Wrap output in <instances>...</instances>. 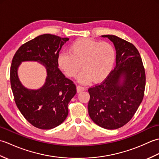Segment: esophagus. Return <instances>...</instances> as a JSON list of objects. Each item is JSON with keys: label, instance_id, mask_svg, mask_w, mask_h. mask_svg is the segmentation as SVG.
<instances>
[{"label": "esophagus", "instance_id": "obj_1", "mask_svg": "<svg viewBox=\"0 0 159 159\" xmlns=\"http://www.w3.org/2000/svg\"><path fill=\"white\" fill-rule=\"evenodd\" d=\"M76 89H77V92L79 93V92H81L83 91H84L85 89V87H83L82 86H80V85H78L76 87Z\"/></svg>", "mask_w": 159, "mask_h": 159}]
</instances>
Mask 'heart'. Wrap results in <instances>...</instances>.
Returning a JSON list of instances; mask_svg holds the SVG:
<instances>
[{"instance_id":"b5f03b06","label":"heart","mask_w":159,"mask_h":159,"mask_svg":"<svg viewBox=\"0 0 159 159\" xmlns=\"http://www.w3.org/2000/svg\"><path fill=\"white\" fill-rule=\"evenodd\" d=\"M68 53L59 55V67L70 78L76 77L82 67L78 80L83 84L104 80L111 73L116 58L111 43L89 38L76 39L69 46Z\"/></svg>"}]
</instances>
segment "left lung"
Segmentation results:
<instances>
[{
    "mask_svg": "<svg viewBox=\"0 0 159 159\" xmlns=\"http://www.w3.org/2000/svg\"><path fill=\"white\" fill-rule=\"evenodd\" d=\"M116 50V65L103 81L88 89V113L99 126L122 127L136 113L143 98L146 73L140 54L133 43L105 35Z\"/></svg>",
    "mask_w": 159,
    "mask_h": 159,
    "instance_id": "obj_1",
    "label": "left lung"
}]
</instances>
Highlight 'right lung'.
I'll return each instance as SVG.
<instances>
[{
  "label": "right lung",
  "mask_w": 159,
  "mask_h": 159,
  "mask_svg": "<svg viewBox=\"0 0 159 159\" xmlns=\"http://www.w3.org/2000/svg\"><path fill=\"white\" fill-rule=\"evenodd\" d=\"M68 40L41 35L22 44L13 57L10 82L16 106L25 119L39 129H52L63 123L68 115L67 105L76 93L75 84L58 68L59 51ZM25 60L38 61L46 67V83L39 90L26 89L19 81L17 68Z\"/></svg>",
  "instance_id": "1"
}]
</instances>
